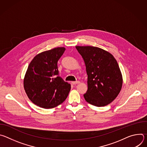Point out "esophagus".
Masks as SVG:
<instances>
[{"mask_svg": "<svg viewBox=\"0 0 147 147\" xmlns=\"http://www.w3.org/2000/svg\"><path fill=\"white\" fill-rule=\"evenodd\" d=\"M73 85H75V84H79L80 83V81H73L71 82Z\"/></svg>", "mask_w": 147, "mask_h": 147, "instance_id": "34e87169", "label": "esophagus"}]
</instances>
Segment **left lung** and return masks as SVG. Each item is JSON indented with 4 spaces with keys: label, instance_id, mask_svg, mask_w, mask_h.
<instances>
[{
    "label": "left lung",
    "instance_id": "left-lung-1",
    "mask_svg": "<svg viewBox=\"0 0 147 147\" xmlns=\"http://www.w3.org/2000/svg\"><path fill=\"white\" fill-rule=\"evenodd\" d=\"M81 55L88 75L86 100L101 107L111 103L120 93L123 77L114 56L109 52L92 46H76Z\"/></svg>",
    "mask_w": 147,
    "mask_h": 147
}]
</instances>
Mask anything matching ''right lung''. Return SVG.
Here are the masks:
<instances>
[{
	"mask_svg": "<svg viewBox=\"0 0 147 147\" xmlns=\"http://www.w3.org/2000/svg\"><path fill=\"white\" fill-rule=\"evenodd\" d=\"M66 50L58 47L36 55L30 62L24 78L28 98L44 109L56 107L67 98L71 85L58 75L57 61Z\"/></svg>",
	"mask_w": 147,
	"mask_h": 147,
	"instance_id": "obj_1",
	"label": "right lung"
}]
</instances>
